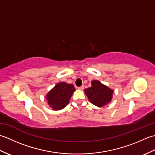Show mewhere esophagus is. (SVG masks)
Instances as JSON below:
<instances>
[{
	"instance_id": "1",
	"label": "esophagus",
	"mask_w": 155,
	"mask_h": 155,
	"mask_svg": "<svg viewBox=\"0 0 155 155\" xmlns=\"http://www.w3.org/2000/svg\"><path fill=\"white\" fill-rule=\"evenodd\" d=\"M84 85H82V86L79 87H78V89H79V90H83V89H84Z\"/></svg>"
}]
</instances>
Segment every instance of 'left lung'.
Returning a JSON list of instances; mask_svg holds the SVG:
<instances>
[{
    "mask_svg": "<svg viewBox=\"0 0 155 155\" xmlns=\"http://www.w3.org/2000/svg\"><path fill=\"white\" fill-rule=\"evenodd\" d=\"M92 86L84 90V93L92 104L97 107H103L112 99L113 91L98 81H92Z\"/></svg>",
    "mask_w": 155,
    "mask_h": 155,
    "instance_id": "obj_1",
    "label": "left lung"
}]
</instances>
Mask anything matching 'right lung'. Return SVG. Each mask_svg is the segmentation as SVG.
Here are the masks:
<instances>
[{"mask_svg": "<svg viewBox=\"0 0 155 155\" xmlns=\"http://www.w3.org/2000/svg\"><path fill=\"white\" fill-rule=\"evenodd\" d=\"M75 91L74 85L64 82L58 83L47 95L48 104L53 110H61L68 104Z\"/></svg>", "mask_w": 155, "mask_h": 155, "instance_id": "add662e5", "label": "right lung"}]
</instances>
